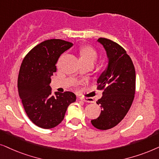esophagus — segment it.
<instances>
[{
  "label": "esophagus",
  "instance_id": "obj_1",
  "mask_svg": "<svg viewBox=\"0 0 159 159\" xmlns=\"http://www.w3.org/2000/svg\"><path fill=\"white\" fill-rule=\"evenodd\" d=\"M80 99L81 100H83L84 102H89V103H92L94 102V100L92 98H89V97H81Z\"/></svg>",
  "mask_w": 159,
  "mask_h": 159
}]
</instances>
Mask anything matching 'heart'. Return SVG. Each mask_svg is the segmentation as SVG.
I'll list each match as a JSON object with an SVG mask.
<instances>
[{
  "mask_svg": "<svg viewBox=\"0 0 159 159\" xmlns=\"http://www.w3.org/2000/svg\"><path fill=\"white\" fill-rule=\"evenodd\" d=\"M80 58L82 62H93L98 58V53L90 46H85L80 49Z\"/></svg>",
  "mask_w": 159,
  "mask_h": 159,
  "instance_id": "1",
  "label": "heart"
}]
</instances>
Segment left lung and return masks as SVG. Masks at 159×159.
<instances>
[{
  "instance_id": "1",
  "label": "left lung",
  "mask_w": 159,
  "mask_h": 159,
  "mask_svg": "<svg viewBox=\"0 0 159 159\" xmlns=\"http://www.w3.org/2000/svg\"><path fill=\"white\" fill-rule=\"evenodd\" d=\"M109 58L108 67L97 80V89L102 97L97 103L102 111L92 124L100 130L118 125L129 111L134 98L136 75L132 59L122 46L111 40L99 38Z\"/></svg>"
}]
</instances>
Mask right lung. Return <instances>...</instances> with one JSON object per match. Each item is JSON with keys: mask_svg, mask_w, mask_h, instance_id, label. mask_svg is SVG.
Returning <instances> with one entry per match:
<instances>
[{"mask_svg": "<svg viewBox=\"0 0 159 159\" xmlns=\"http://www.w3.org/2000/svg\"><path fill=\"white\" fill-rule=\"evenodd\" d=\"M72 46L64 40H46L32 48L21 65L19 95L28 118L41 128L48 129L60 124L67 107L76 100L71 92H55L52 96L49 86L59 58Z\"/></svg>", "mask_w": 159, "mask_h": 159, "instance_id": "obj_1", "label": "right lung"}]
</instances>
